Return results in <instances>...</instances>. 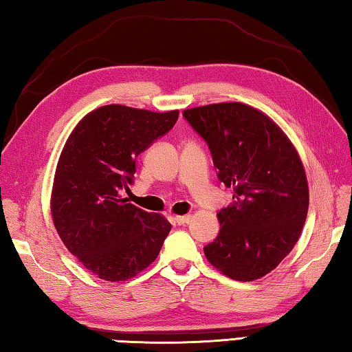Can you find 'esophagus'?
Masks as SVG:
<instances>
[{"label": "esophagus", "instance_id": "34e87169", "mask_svg": "<svg viewBox=\"0 0 352 352\" xmlns=\"http://www.w3.org/2000/svg\"><path fill=\"white\" fill-rule=\"evenodd\" d=\"M190 219H191L190 214H185V216H175L173 221H175V223H177V225H185V223L190 222Z\"/></svg>", "mask_w": 352, "mask_h": 352}]
</instances>
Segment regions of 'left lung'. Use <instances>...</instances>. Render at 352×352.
<instances>
[{"label": "left lung", "mask_w": 352, "mask_h": 352, "mask_svg": "<svg viewBox=\"0 0 352 352\" xmlns=\"http://www.w3.org/2000/svg\"><path fill=\"white\" fill-rule=\"evenodd\" d=\"M184 118L208 144L219 181L234 191L205 257L230 279H261L289 254L308 214L300 156L273 119L247 104L202 105Z\"/></svg>", "instance_id": "1"}]
</instances>
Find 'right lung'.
I'll use <instances>...</instances> for the list:
<instances>
[{
    "instance_id": "1",
    "label": "right lung",
    "mask_w": 352,
    "mask_h": 352,
    "mask_svg": "<svg viewBox=\"0 0 352 352\" xmlns=\"http://www.w3.org/2000/svg\"><path fill=\"white\" fill-rule=\"evenodd\" d=\"M179 110L110 104L85 115L65 141L50 210L70 253L99 279L129 280L155 262L171 223L122 199L136 157L173 129Z\"/></svg>"
}]
</instances>
